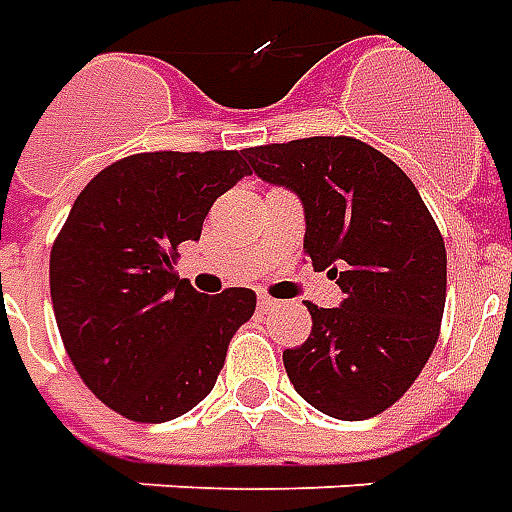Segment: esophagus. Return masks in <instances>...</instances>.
<instances>
[{"instance_id":"obj_1","label":"esophagus","mask_w":512,"mask_h":512,"mask_svg":"<svg viewBox=\"0 0 512 512\" xmlns=\"http://www.w3.org/2000/svg\"><path fill=\"white\" fill-rule=\"evenodd\" d=\"M277 305H280V302L271 300V297H257V308H260V311H274Z\"/></svg>"}]
</instances>
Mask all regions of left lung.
Returning <instances> with one entry per match:
<instances>
[{
  "label": "left lung",
  "instance_id": "1",
  "mask_svg": "<svg viewBox=\"0 0 512 512\" xmlns=\"http://www.w3.org/2000/svg\"><path fill=\"white\" fill-rule=\"evenodd\" d=\"M263 182L305 210V252L342 288L339 308L308 302V342L285 350L294 389L336 420L381 415L415 384L440 336L446 243L412 179L353 137L246 148Z\"/></svg>",
  "mask_w": 512,
  "mask_h": 512
}]
</instances>
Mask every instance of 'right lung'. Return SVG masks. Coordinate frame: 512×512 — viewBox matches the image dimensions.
I'll use <instances>...</instances> for the list:
<instances>
[{
	"mask_svg": "<svg viewBox=\"0 0 512 512\" xmlns=\"http://www.w3.org/2000/svg\"><path fill=\"white\" fill-rule=\"evenodd\" d=\"M246 151L137 154L75 198L50 252L61 339L83 384L137 423L182 417L215 387L232 333L255 314L252 288L198 294L176 249L252 170Z\"/></svg>",
	"mask_w": 512,
	"mask_h": 512,
	"instance_id": "add662e5",
	"label": "right lung"
}]
</instances>
